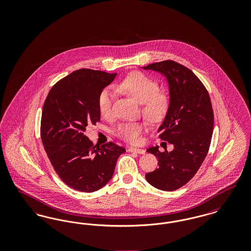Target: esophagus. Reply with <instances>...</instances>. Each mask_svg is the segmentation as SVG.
<instances>
[{
	"label": "esophagus",
	"instance_id": "34e87169",
	"mask_svg": "<svg viewBox=\"0 0 251 251\" xmlns=\"http://www.w3.org/2000/svg\"><path fill=\"white\" fill-rule=\"evenodd\" d=\"M130 152H135V153H138V154H145L146 153V151L143 149H138V148H129L128 150Z\"/></svg>",
	"mask_w": 251,
	"mask_h": 251
}]
</instances>
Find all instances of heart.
<instances>
[{
    "label": "heart",
    "instance_id": "obj_1",
    "mask_svg": "<svg viewBox=\"0 0 251 251\" xmlns=\"http://www.w3.org/2000/svg\"><path fill=\"white\" fill-rule=\"evenodd\" d=\"M116 90L131 96L142 103V113L151 122H159L165 119L169 108V99L165 93L159 92V84L153 79L141 72H133L116 84ZM115 94L104 88L99 95L98 107L100 115L109 119L113 117ZM144 125L141 122H125L120 124L115 133L120 139L130 144L140 141Z\"/></svg>",
    "mask_w": 251,
    "mask_h": 251
}]
</instances>
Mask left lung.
Returning a JSON list of instances; mask_svg holds the SVG:
<instances>
[{"mask_svg": "<svg viewBox=\"0 0 251 251\" xmlns=\"http://www.w3.org/2000/svg\"><path fill=\"white\" fill-rule=\"evenodd\" d=\"M167 77L169 108L159 137L174 146L164 152L158 146L147 150L158 158L159 167L146 174L157 189L174 191L186 184L198 172L208 153L214 130V112L209 93L194 72L179 63L166 60L143 67Z\"/></svg>", "mask_w": 251, "mask_h": 251, "instance_id": "1", "label": "left lung"}]
</instances>
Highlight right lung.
I'll use <instances>...</instances> for the list:
<instances>
[{"mask_svg":"<svg viewBox=\"0 0 251 251\" xmlns=\"http://www.w3.org/2000/svg\"><path fill=\"white\" fill-rule=\"evenodd\" d=\"M117 73L89 69L72 72L54 84L45 100L40 136L53 169L68 186L91 193L112 179L126 150L113 142L96 148L84 132L100 120L98 99Z\"/></svg>","mask_w":251,"mask_h":251,"instance_id":"right-lung-1","label":"right lung"}]
</instances>
